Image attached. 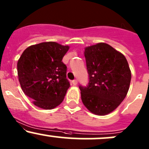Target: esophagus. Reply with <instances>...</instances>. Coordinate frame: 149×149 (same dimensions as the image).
<instances>
[{
	"instance_id": "esophagus-1",
	"label": "esophagus",
	"mask_w": 149,
	"mask_h": 149,
	"mask_svg": "<svg viewBox=\"0 0 149 149\" xmlns=\"http://www.w3.org/2000/svg\"><path fill=\"white\" fill-rule=\"evenodd\" d=\"M72 84H73V85L76 86V85H77V84H78V81L76 79L73 80V81H72Z\"/></svg>"
}]
</instances>
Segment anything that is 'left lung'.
<instances>
[{
  "mask_svg": "<svg viewBox=\"0 0 149 149\" xmlns=\"http://www.w3.org/2000/svg\"><path fill=\"white\" fill-rule=\"evenodd\" d=\"M88 73L86 86L80 85L81 100L93 113L104 116L115 110L129 88L131 73L123 54L107 43L85 48Z\"/></svg>",
  "mask_w": 149,
  "mask_h": 149,
  "instance_id": "left-lung-1",
  "label": "left lung"
}]
</instances>
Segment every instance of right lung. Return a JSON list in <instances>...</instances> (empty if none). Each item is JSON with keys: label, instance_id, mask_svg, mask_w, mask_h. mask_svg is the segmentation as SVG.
I'll use <instances>...</instances> for the list:
<instances>
[{"label": "right lung", "instance_id": "obj_1", "mask_svg": "<svg viewBox=\"0 0 149 149\" xmlns=\"http://www.w3.org/2000/svg\"><path fill=\"white\" fill-rule=\"evenodd\" d=\"M68 49L44 42L28 47L20 57L17 69L21 88L38 107L50 110L63 101L70 83L62 59Z\"/></svg>", "mask_w": 149, "mask_h": 149}]
</instances>
